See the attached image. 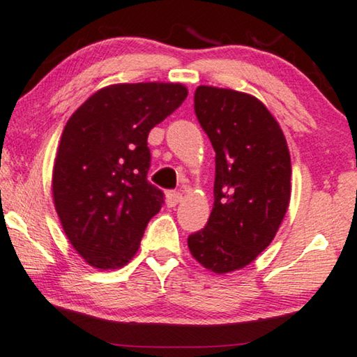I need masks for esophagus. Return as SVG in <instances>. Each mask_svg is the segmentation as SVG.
<instances>
[{
  "instance_id": "obj_1",
  "label": "esophagus",
  "mask_w": 357,
  "mask_h": 357,
  "mask_svg": "<svg viewBox=\"0 0 357 357\" xmlns=\"http://www.w3.org/2000/svg\"><path fill=\"white\" fill-rule=\"evenodd\" d=\"M181 199H183L181 192H176V190H169V192L167 194L168 207H176V205L181 202Z\"/></svg>"
}]
</instances>
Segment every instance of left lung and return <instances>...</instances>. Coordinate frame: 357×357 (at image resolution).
<instances>
[{
  "label": "left lung",
  "mask_w": 357,
  "mask_h": 357,
  "mask_svg": "<svg viewBox=\"0 0 357 357\" xmlns=\"http://www.w3.org/2000/svg\"><path fill=\"white\" fill-rule=\"evenodd\" d=\"M194 109L215 150L213 208L188 238L215 273L249 265L272 243L288 210L291 158L283 130L252 95L200 85Z\"/></svg>",
  "instance_id": "1"
}]
</instances>
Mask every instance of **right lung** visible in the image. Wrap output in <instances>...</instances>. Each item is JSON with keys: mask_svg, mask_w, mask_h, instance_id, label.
Returning <instances> with one entry per match:
<instances>
[{"mask_svg": "<svg viewBox=\"0 0 357 357\" xmlns=\"http://www.w3.org/2000/svg\"><path fill=\"white\" fill-rule=\"evenodd\" d=\"M185 97L181 84L109 85L64 126L53 168L54 208L69 243L92 267L126 265L165 204L163 190L147 179V137Z\"/></svg>", "mask_w": 357, "mask_h": 357, "instance_id": "obj_1", "label": "right lung"}]
</instances>
